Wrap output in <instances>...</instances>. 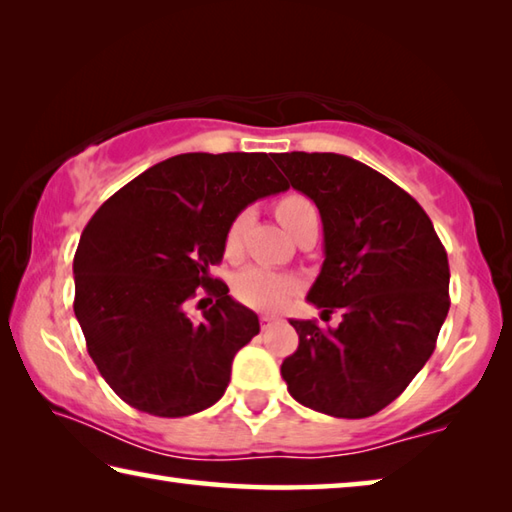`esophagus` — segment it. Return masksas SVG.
I'll list each match as a JSON object with an SVG mask.
<instances>
[{"label": "esophagus", "instance_id": "esophagus-1", "mask_svg": "<svg viewBox=\"0 0 512 512\" xmlns=\"http://www.w3.org/2000/svg\"><path fill=\"white\" fill-rule=\"evenodd\" d=\"M277 320H280V318H277V316H273V314H262V316H259V323H262V327L266 329L268 325H273V323H277Z\"/></svg>", "mask_w": 512, "mask_h": 512}]
</instances>
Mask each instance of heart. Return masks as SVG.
I'll list each match as a JSON object with an SVG mask.
<instances>
[{"label": "heart", "mask_w": 512, "mask_h": 512, "mask_svg": "<svg viewBox=\"0 0 512 512\" xmlns=\"http://www.w3.org/2000/svg\"><path fill=\"white\" fill-rule=\"evenodd\" d=\"M275 214L280 223L293 232L298 228L300 221H305L307 216L316 214L314 203L302 194H289L284 196L275 207ZM250 214L244 210L239 212L235 219L230 221L228 230H225V253L230 257L237 255L241 250V239L248 228ZM298 289V280L287 273L273 271L266 266H248L244 271L237 273L235 282H232V293L241 302V305L253 307V309H277L287 302Z\"/></svg>", "instance_id": "1"}]
</instances>
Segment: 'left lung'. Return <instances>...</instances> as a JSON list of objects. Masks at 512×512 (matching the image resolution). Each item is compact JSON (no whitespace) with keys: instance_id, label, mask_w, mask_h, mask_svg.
<instances>
[{"instance_id":"left-lung-1","label":"left lung","mask_w":512,"mask_h":512,"mask_svg":"<svg viewBox=\"0 0 512 512\" xmlns=\"http://www.w3.org/2000/svg\"><path fill=\"white\" fill-rule=\"evenodd\" d=\"M293 189L316 203L325 262L307 300L339 327L291 320L298 350L282 377L302 406L368 418L402 395L429 361L449 311L447 253L413 196L339 153H277Z\"/></svg>"}]
</instances>
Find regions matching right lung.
I'll return each mask as SVG.
<instances>
[{
	"label": "right lung",
	"instance_id": "obj_1",
	"mask_svg": "<svg viewBox=\"0 0 512 512\" xmlns=\"http://www.w3.org/2000/svg\"><path fill=\"white\" fill-rule=\"evenodd\" d=\"M284 189L266 153H183L140 173L85 225L74 314L101 377L133 409L183 418L221 400L259 320L210 266L230 221ZM198 288L217 302L194 324L186 302Z\"/></svg>",
	"mask_w": 512,
	"mask_h": 512
}]
</instances>
